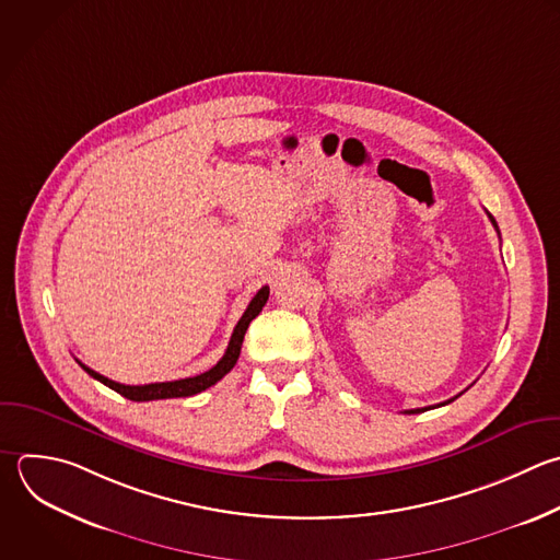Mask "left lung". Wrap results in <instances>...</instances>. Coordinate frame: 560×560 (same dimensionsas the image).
I'll return each mask as SVG.
<instances>
[{
    "label": "left lung",
    "instance_id": "left-lung-1",
    "mask_svg": "<svg viewBox=\"0 0 560 560\" xmlns=\"http://www.w3.org/2000/svg\"><path fill=\"white\" fill-rule=\"evenodd\" d=\"M488 219H490V223H492V225H494V230H497V221H494L490 214H488ZM497 232H499V230H497ZM457 396H459V394H457ZM457 396H455V398H457ZM455 398H448L446 402H451V400H455ZM446 402H440V405H446ZM427 409H429V407H422V409H407L405 413H420V411H427Z\"/></svg>",
    "mask_w": 560,
    "mask_h": 560
}]
</instances>
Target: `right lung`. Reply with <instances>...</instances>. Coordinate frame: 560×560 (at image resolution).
Masks as SVG:
<instances>
[{
    "label": "right lung",
    "mask_w": 560,
    "mask_h": 560,
    "mask_svg": "<svg viewBox=\"0 0 560 560\" xmlns=\"http://www.w3.org/2000/svg\"><path fill=\"white\" fill-rule=\"evenodd\" d=\"M267 300H269V287H262V289L252 298L247 311H245L243 317L238 319V324H236V328H234V332H232V339H230V343H228V350H225L223 359H221L214 368H210L208 372H203V374H197V376H190V378H179V381H166V383L125 385V383H116V381H112V378L98 374L96 370L88 368V365L81 363V361H79V365H81L90 376H94L96 381L105 383L107 387H112L114 392L122 394L125 398L138 400V402H142V400H160V398H184V396L199 394V392L212 387L217 381H221V378L236 365V361H238V357H241V346H243L245 332H247V328H249V322L262 311V306L267 304Z\"/></svg>",
    "instance_id": "1"
}]
</instances>
